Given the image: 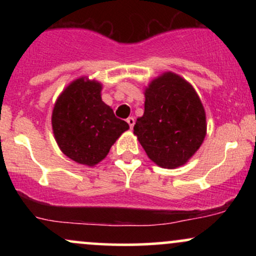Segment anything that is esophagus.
<instances>
[{
	"mask_svg": "<svg viewBox=\"0 0 256 256\" xmlns=\"http://www.w3.org/2000/svg\"><path fill=\"white\" fill-rule=\"evenodd\" d=\"M126 122H128V126H130V128H134V116H130V118H128V119H126Z\"/></svg>",
	"mask_w": 256,
	"mask_h": 256,
	"instance_id": "obj_1",
	"label": "esophagus"
}]
</instances>
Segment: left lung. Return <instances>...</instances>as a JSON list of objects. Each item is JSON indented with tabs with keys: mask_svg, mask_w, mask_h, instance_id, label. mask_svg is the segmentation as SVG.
Here are the masks:
<instances>
[{
	"mask_svg": "<svg viewBox=\"0 0 256 256\" xmlns=\"http://www.w3.org/2000/svg\"><path fill=\"white\" fill-rule=\"evenodd\" d=\"M146 155L164 168L184 165L206 136L204 106L194 88L167 72L146 90L144 114L134 128Z\"/></svg>",
	"mask_w": 256,
	"mask_h": 256,
	"instance_id": "left-lung-1",
	"label": "left lung"
}]
</instances>
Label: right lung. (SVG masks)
Here are the masks:
<instances>
[{
	"mask_svg": "<svg viewBox=\"0 0 256 256\" xmlns=\"http://www.w3.org/2000/svg\"><path fill=\"white\" fill-rule=\"evenodd\" d=\"M101 84L79 78L58 98L52 124L55 140L66 156L83 165L98 164L128 124L118 119L101 100Z\"/></svg>",
	"mask_w": 256,
	"mask_h": 256,
	"instance_id": "right-lung-1",
	"label": "right lung"
}]
</instances>
